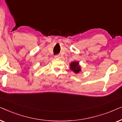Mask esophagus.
<instances>
[{"label":"esophagus","instance_id":"1","mask_svg":"<svg viewBox=\"0 0 122 122\" xmlns=\"http://www.w3.org/2000/svg\"><path fill=\"white\" fill-rule=\"evenodd\" d=\"M55 58H56V59H59V58H61V56L59 55H56V56H55Z\"/></svg>","mask_w":122,"mask_h":122}]
</instances>
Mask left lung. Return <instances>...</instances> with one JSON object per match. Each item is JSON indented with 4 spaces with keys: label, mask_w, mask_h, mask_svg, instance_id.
<instances>
[{
    "label": "left lung",
    "mask_w": 122,
    "mask_h": 122,
    "mask_svg": "<svg viewBox=\"0 0 122 122\" xmlns=\"http://www.w3.org/2000/svg\"><path fill=\"white\" fill-rule=\"evenodd\" d=\"M70 69L76 74H78L81 71V66L78 61H73L70 64Z\"/></svg>",
    "instance_id": "1"
}]
</instances>
